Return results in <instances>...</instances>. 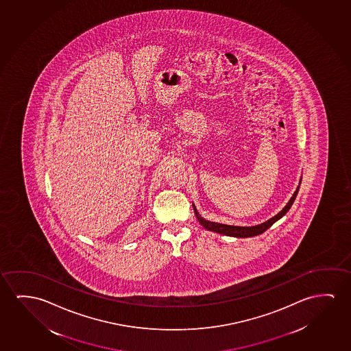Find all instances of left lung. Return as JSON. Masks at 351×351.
Wrapping results in <instances>:
<instances>
[{"instance_id": "1", "label": "left lung", "mask_w": 351, "mask_h": 351, "mask_svg": "<svg viewBox=\"0 0 351 351\" xmlns=\"http://www.w3.org/2000/svg\"><path fill=\"white\" fill-rule=\"evenodd\" d=\"M300 182H302V178H300ZM298 191H300V186L295 189V192L293 193V195H292V198L290 199V202L286 204V206L280 211L279 214L275 215L274 217H271V219H268V221H265V223L257 224V226H252V227H239V226H228V224L211 222V221L203 219V217L199 215L198 211H197V208L194 206L193 204L194 213H195V216H197V219H198L199 223L202 224L204 228L208 229V230L223 234V235H228V237H235V238H250V237H254V235H259V234L263 233L267 229L270 228L278 219H281L284 215H286V213L290 210L292 204L295 202V197H297V194H298Z\"/></svg>"}]
</instances>
